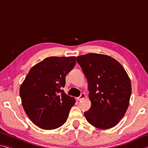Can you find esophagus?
Segmentation results:
<instances>
[{"instance_id":"34e87169","label":"esophagus","mask_w":148,"mask_h":148,"mask_svg":"<svg viewBox=\"0 0 148 148\" xmlns=\"http://www.w3.org/2000/svg\"><path fill=\"white\" fill-rule=\"evenodd\" d=\"M85 97H86V94H85V93H82L81 94H80V95H79L78 97H77V100H78V101H81V100L84 99Z\"/></svg>"}]
</instances>
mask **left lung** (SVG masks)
<instances>
[{
    "mask_svg": "<svg viewBox=\"0 0 148 148\" xmlns=\"http://www.w3.org/2000/svg\"><path fill=\"white\" fill-rule=\"evenodd\" d=\"M88 79L91 105L86 120L100 129L114 127L127 110L132 92L130 79L123 66L110 56L89 53L77 57Z\"/></svg>",
    "mask_w": 148,
    "mask_h": 148,
    "instance_id": "1",
    "label": "left lung"
}]
</instances>
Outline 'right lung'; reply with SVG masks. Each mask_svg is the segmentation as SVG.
Returning <instances> with one entry per match:
<instances>
[{
    "instance_id": "add662e5",
    "label": "right lung",
    "mask_w": 148,
    "mask_h": 148,
    "mask_svg": "<svg viewBox=\"0 0 148 148\" xmlns=\"http://www.w3.org/2000/svg\"><path fill=\"white\" fill-rule=\"evenodd\" d=\"M76 62V57L45 58L30 69L21 85L20 95L23 109L39 128L53 130L66 121L76 100L61 88Z\"/></svg>"
}]
</instances>
